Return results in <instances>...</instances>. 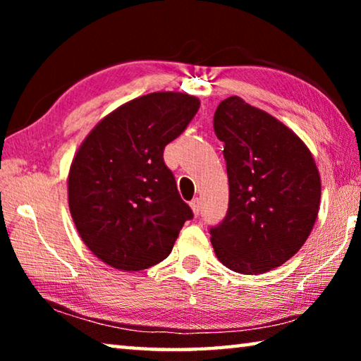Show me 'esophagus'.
Here are the masks:
<instances>
[{"mask_svg": "<svg viewBox=\"0 0 361 361\" xmlns=\"http://www.w3.org/2000/svg\"><path fill=\"white\" fill-rule=\"evenodd\" d=\"M189 205H191V209H192V212H194V215L197 216L199 215V212H200V199H192L191 202H189Z\"/></svg>", "mask_w": 361, "mask_h": 361, "instance_id": "34e87169", "label": "esophagus"}]
</instances>
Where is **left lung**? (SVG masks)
I'll return each instance as SVG.
<instances>
[{"instance_id": "8db88e82", "label": "left lung", "mask_w": 361, "mask_h": 361, "mask_svg": "<svg viewBox=\"0 0 361 361\" xmlns=\"http://www.w3.org/2000/svg\"><path fill=\"white\" fill-rule=\"evenodd\" d=\"M224 143L229 207L210 228L218 259L258 276L282 266L307 240L320 207V175L301 138L274 116L229 97L213 116Z\"/></svg>"}]
</instances>
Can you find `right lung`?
Returning <instances> with one entry per match:
<instances>
[{"mask_svg": "<svg viewBox=\"0 0 361 361\" xmlns=\"http://www.w3.org/2000/svg\"><path fill=\"white\" fill-rule=\"evenodd\" d=\"M199 106V99L180 92L138 97L102 119L78 149L68 175L70 212L103 262L122 271L154 266L192 219L164 149Z\"/></svg>", "mask_w": 361, "mask_h": 361, "instance_id": "right-lung-1", "label": "right lung"}]
</instances>
